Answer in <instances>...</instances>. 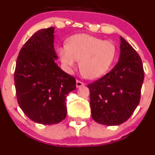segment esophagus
Returning a JSON list of instances; mask_svg holds the SVG:
<instances>
[{"label": "esophagus", "instance_id": "1", "mask_svg": "<svg viewBox=\"0 0 155 155\" xmlns=\"http://www.w3.org/2000/svg\"><path fill=\"white\" fill-rule=\"evenodd\" d=\"M84 86H85V84H84L83 82H81V81H76V87H77L78 88H79V87H84Z\"/></svg>", "mask_w": 155, "mask_h": 155}]
</instances>
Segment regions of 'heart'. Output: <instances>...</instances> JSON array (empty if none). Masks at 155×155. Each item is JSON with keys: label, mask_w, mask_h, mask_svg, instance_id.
Instances as JSON below:
<instances>
[{"label": "heart", "mask_w": 155, "mask_h": 155, "mask_svg": "<svg viewBox=\"0 0 155 155\" xmlns=\"http://www.w3.org/2000/svg\"><path fill=\"white\" fill-rule=\"evenodd\" d=\"M59 59L68 70L79 61L82 74L89 79H96L108 71L116 55L115 45L111 41L87 34H78L68 39L67 44L59 47Z\"/></svg>", "instance_id": "b5f03b06"}]
</instances>
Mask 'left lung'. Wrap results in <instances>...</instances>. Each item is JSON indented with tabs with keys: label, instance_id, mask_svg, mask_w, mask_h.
<instances>
[{
	"label": "left lung",
	"instance_id": "1",
	"mask_svg": "<svg viewBox=\"0 0 155 155\" xmlns=\"http://www.w3.org/2000/svg\"><path fill=\"white\" fill-rule=\"evenodd\" d=\"M120 39L118 62L108 74L87 85L92 117L107 126L129 119L139 103L144 81L140 56L121 36Z\"/></svg>",
	"mask_w": 155,
	"mask_h": 155
}]
</instances>
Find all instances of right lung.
Returning <instances> with one entry per match:
<instances>
[{"instance_id": "1", "label": "right lung", "mask_w": 155, "mask_h": 155, "mask_svg": "<svg viewBox=\"0 0 155 155\" xmlns=\"http://www.w3.org/2000/svg\"><path fill=\"white\" fill-rule=\"evenodd\" d=\"M54 28L41 29L24 44L16 60L15 87L19 107L38 124L60 123L67 115L66 97L76 81L56 60Z\"/></svg>"}]
</instances>
